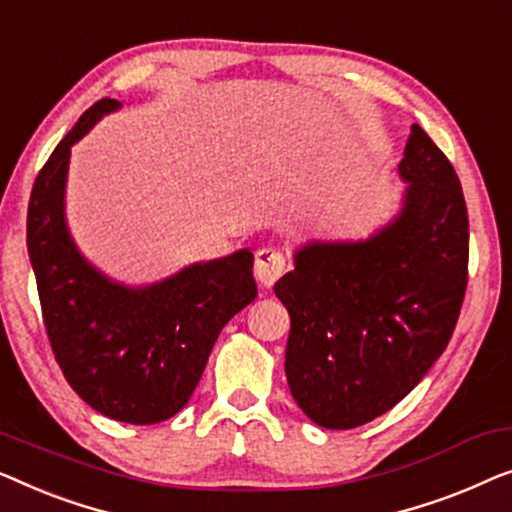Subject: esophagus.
Segmentation results:
<instances>
[{"mask_svg": "<svg viewBox=\"0 0 512 512\" xmlns=\"http://www.w3.org/2000/svg\"><path fill=\"white\" fill-rule=\"evenodd\" d=\"M285 273V257L276 248H259L255 255V278L259 285L269 287Z\"/></svg>", "mask_w": 512, "mask_h": 512, "instance_id": "esophagus-1", "label": "esophagus"}]
</instances>
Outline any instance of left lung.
<instances>
[{"label": "left lung", "mask_w": 512, "mask_h": 512, "mask_svg": "<svg viewBox=\"0 0 512 512\" xmlns=\"http://www.w3.org/2000/svg\"><path fill=\"white\" fill-rule=\"evenodd\" d=\"M399 213L357 241H308L273 292L290 313L285 376L308 420L355 429L413 390L443 355L466 292L469 215L459 178L410 127Z\"/></svg>", "instance_id": "obj_1"}]
</instances>
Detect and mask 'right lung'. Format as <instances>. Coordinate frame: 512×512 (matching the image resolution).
<instances>
[{
  "label": "right lung",
  "mask_w": 512,
  "mask_h": 512,
  "mask_svg": "<svg viewBox=\"0 0 512 512\" xmlns=\"http://www.w3.org/2000/svg\"><path fill=\"white\" fill-rule=\"evenodd\" d=\"M120 106L111 97L92 104L43 164L27 208V253L67 383L111 420L157 424L190 401L222 327L255 301V257L241 248L125 285L78 250L64 204L71 146Z\"/></svg>",
  "instance_id": "obj_1"
}]
</instances>
